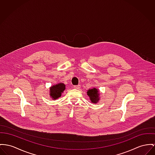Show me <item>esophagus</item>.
<instances>
[{
  "label": "esophagus",
  "mask_w": 155,
  "mask_h": 155,
  "mask_svg": "<svg viewBox=\"0 0 155 155\" xmlns=\"http://www.w3.org/2000/svg\"><path fill=\"white\" fill-rule=\"evenodd\" d=\"M73 88L75 89H80V88H81V85L79 84V85H77V86H74Z\"/></svg>",
  "instance_id": "34e87169"
}]
</instances>
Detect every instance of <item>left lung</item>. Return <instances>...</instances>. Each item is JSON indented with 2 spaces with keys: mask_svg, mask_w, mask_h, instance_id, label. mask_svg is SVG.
I'll return each instance as SVG.
<instances>
[{
  "mask_svg": "<svg viewBox=\"0 0 155 155\" xmlns=\"http://www.w3.org/2000/svg\"><path fill=\"white\" fill-rule=\"evenodd\" d=\"M87 94L89 97V99L92 103H97L100 101V91L98 89L93 87L89 89L87 91Z\"/></svg>",
  "mask_w": 155,
  "mask_h": 155,
  "instance_id": "obj_1",
  "label": "left lung"
}]
</instances>
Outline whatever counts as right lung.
Masks as SVG:
<instances>
[{
    "mask_svg": "<svg viewBox=\"0 0 155 155\" xmlns=\"http://www.w3.org/2000/svg\"><path fill=\"white\" fill-rule=\"evenodd\" d=\"M66 85L63 83H59L53 85L49 88V95L52 100H56L59 98L62 93L66 89Z\"/></svg>",
    "mask_w": 155,
    "mask_h": 155,
    "instance_id": "1",
    "label": "right lung"
}]
</instances>
